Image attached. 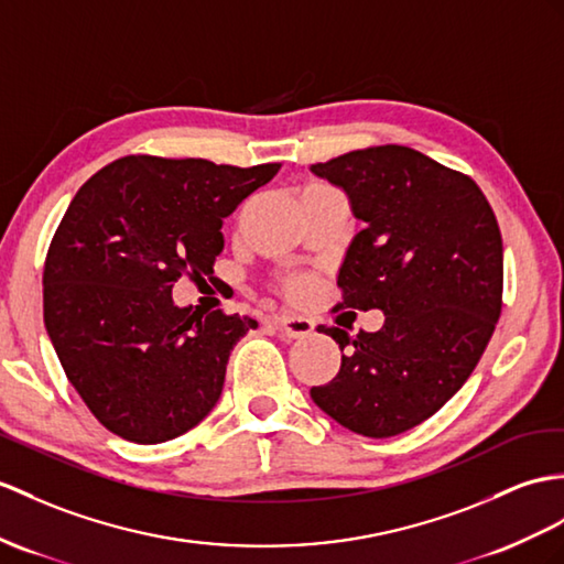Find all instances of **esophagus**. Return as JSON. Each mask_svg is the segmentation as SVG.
Listing matches in <instances>:
<instances>
[{"label": "esophagus", "mask_w": 564, "mask_h": 564, "mask_svg": "<svg viewBox=\"0 0 564 564\" xmlns=\"http://www.w3.org/2000/svg\"><path fill=\"white\" fill-rule=\"evenodd\" d=\"M274 327L280 329L282 337H308L313 333V323L308 318H301V315H278V318H272Z\"/></svg>", "instance_id": "obj_1"}]
</instances>
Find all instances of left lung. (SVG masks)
Returning a JSON list of instances; mask_svg holds the SVG:
<instances>
[{
    "label": "left lung",
    "mask_w": 564,
    "mask_h": 564,
    "mask_svg": "<svg viewBox=\"0 0 564 564\" xmlns=\"http://www.w3.org/2000/svg\"><path fill=\"white\" fill-rule=\"evenodd\" d=\"M364 227L337 274L341 306L380 308L378 333L321 325L339 373L311 400L345 429L390 437L433 416L471 376L502 308V237L474 178L404 145L311 164Z\"/></svg>",
    "instance_id": "left-lung-1"
}]
</instances>
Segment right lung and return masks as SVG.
Returning a JSON list of instances; mask_svg holds the SVG:
<instances>
[{
	"mask_svg": "<svg viewBox=\"0 0 564 564\" xmlns=\"http://www.w3.org/2000/svg\"><path fill=\"white\" fill-rule=\"evenodd\" d=\"M280 164L129 155L78 188L54 235L45 327L68 382L123 441L158 445L215 409L229 354L258 323L176 306L182 274L210 278L223 219Z\"/></svg>",
	"mask_w": 564,
	"mask_h": 564,
	"instance_id": "1",
	"label": "right lung"
}]
</instances>
